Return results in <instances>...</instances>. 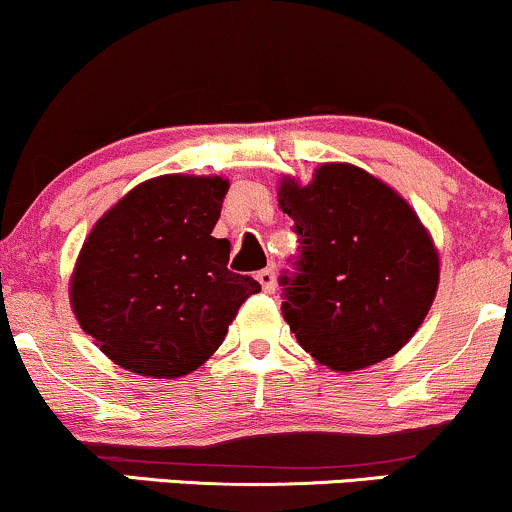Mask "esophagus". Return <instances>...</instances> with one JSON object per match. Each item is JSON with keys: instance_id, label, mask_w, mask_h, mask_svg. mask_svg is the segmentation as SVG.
Listing matches in <instances>:
<instances>
[{"instance_id": "34e87169", "label": "esophagus", "mask_w": 512, "mask_h": 512, "mask_svg": "<svg viewBox=\"0 0 512 512\" xmlns=\"http://www.w3.org/2000/svg\"><path fill=\"white\" fill-rule=\"evenodd\" d=\"M257 281H260V284H262L264 293H274V289H276V274H274L272 267L260 269V272H257Z\"/></svg>"}]
</instances>
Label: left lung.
Segmentation results:
<instances>
[{"label": "left lung", "instance_id": "1", "mask_svg": "<svg viewBox=\"0 0 512 512\" xmlns=\"http://www.w3.org/2000/svg\"><path fill=\"white\" fill-rule=\"evenodd\" d=\"M298 255L281 313L298 344L332 370L397 354L419 330L438 289V255L419 216L366 170L325 163L308 187L284 180Z\"/></svg>", "mask_w": 512, "mask_h": 512}]
</instances>
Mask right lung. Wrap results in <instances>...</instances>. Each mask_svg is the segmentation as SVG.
I'll use <instances>...</instances> for the list:
<instances>
[{"label":"right lung","mask_w":512,"mask_h":512,"mask_svg":"<svg viewBox=\"0 0 512 512\" xmlns=\"http://www.w3.org/2000/svg\"><path fill=\"white\" fill-rule=\"evenodd\" d=\"M228 182L163 175L134 187L81 248L72 308L117 366L180 378L219 349L260 284L228 269L231 243L214 238Z\"/></svg>","instance_id":"add662e5"}]
</instances>
